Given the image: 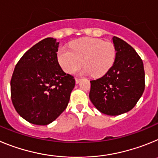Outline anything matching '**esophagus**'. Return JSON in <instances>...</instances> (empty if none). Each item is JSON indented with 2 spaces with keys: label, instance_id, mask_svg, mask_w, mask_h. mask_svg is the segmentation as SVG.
Segmentation results:
<instances>
[{
  "label": "esophagus",
  "instance_id": "obj_1",
  "mask_svg": "<svg viewBox=\"0 0 158 158\" xmlns=\"http://www.w3.org/2000/svg\"><path fill=\"white\" fill-rule=\"evenodd\" d=\"M81 78H78V77H76L75 78V81H76L77 84H78L79 82L81 81Z\"/></svg>",
  "mask_w": 158,
  "mask_h": 158
}]
</instances>
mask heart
Listing matches in <instances>:
<instances>
[{"label":"heart","mask_w":158,"mask_h":158,"mask_svg":"<svg viewBox=\"0 0 158 158\" xmlns=\"http://www.w3.org/2000/svg\"><path fill=\"white\" fill-rule=\"evenodd\" d=\"M72 51L65 47L58 50V61L63 70L73 73L77 70L82 63L85 65L84 73L94 77L106 74L116 58V50L114 44L95 38H82L70 44Z\"/></svg>","instance_id":"1"}]
</instances>
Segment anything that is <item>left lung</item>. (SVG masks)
Segmentation results:
<instances>
[{"label":"left lung","instance_id":"obj_1","mask_svg":"<svg viewBox=\"0 0 158 158\" xmlns=\"http://www.w3.org/2000/svg\"><path fill=\"white\" fill-rule=\"evenodd\" d=\"M114 65L102 77L90 81L89 99L100 112L118 115L131 111L145 89L143 62L135 49L118 37Z\"/></svg>","mask_w":158,"mask_h":158}]
</instances>
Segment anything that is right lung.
<instances>
[{
  "mask_svg": "<svg viewBox=\"0 0 158 158\" xmlns=\"http://www.w3.org/2000/svg\"><path fill=\"white\" fill-rule=\"evenodd\" d=\"M59 43L41 40L16 65L11 79V98L17 113L35 125H48L66 108L75 80L58 62Z\"/></svg>",
  "mask_w": 158,
  "mask_h": 158,
  "instance_id": "add662e5",
  "label": "right lung"
}]
</instances>
